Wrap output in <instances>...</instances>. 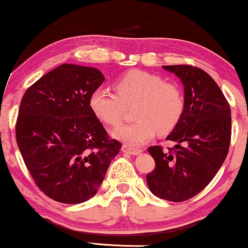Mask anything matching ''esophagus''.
<instances>
[{"label": "esophagus", "mask_w": 248, "mask_h": 248, "mask_svg": "<svg viewBox=\"0 0 248 248\" xmlns=\"http://www.w3.org/2000/svg\"><path fill=\"white\" fill-rule=\"evenodd\" d=\"M121 150L124 153L130 154V155H139V154L142 152L141 149H138V148H132L130 146H127V144H124L121 148Z\"/></svg>", "instance_id": "esophagus-1"}]
</instances>
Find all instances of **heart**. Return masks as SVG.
Returning a JSON list of instances; mask_svg holds the SVG:
<instances>
[{
  "label": "heart",
  "instance_id": "obj_1",
  "mask_svg": "<svg viewBox=\"0 0 248 248\" xmlns=\"http://www.w3.org/2000/svg\"><path fill=\"white\" fill-rule=\"evenodd\" d=\"M115 93L98 88L91 94L90 107L96 118L108 126L124 120L127 107L133 106L136 121L113 130V136L130 147H139L154 138L156 132H171L184 110L183 91L176 81L163 77L134 70L119 78Z\"/></svg>",
  "mask_w": 248,
  "mask_h": 248
}]
</instances>
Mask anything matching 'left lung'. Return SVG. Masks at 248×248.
Masks as SVG:
<instances>
[{
  "instance_id": "1",
  "label": "left lung",
  "mask_w": 248,
  "mask_h": 248,
  "mask_svg": "<svg viewBox=\"0 0 248 248\" xmlns=\"http://www.w3.org/2000/svg\"><path fill=\"white\" fill-rule=\"evenodd\" d=\"M184 85V110L167 140L176 146L163 152L148 148L155 169L147 184L156 197L184 202L195 197L212 181L229 153L231 142V108L205 71L192 65H169Z\"/></svg>"
}]
</instances>
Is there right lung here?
<instances>
[{
    "label": "right lung",
    "mask_w": 248,
    "mask_h": 248,
    "mask_svg": "<svg viewBox=\"0 0 248 248\" xmlns=\"http://www.w3.org/2000/svg\"><path fill=\"white\" fill-rule=\"evenodd\" d=\"M104 80L94 67L62 64L22 98L17 146L36 186L59 203L92 198L121 149L90 107L91 94Z\"/></svg>",
    "instance_id": "right-lung-1"
}]
</instances>
